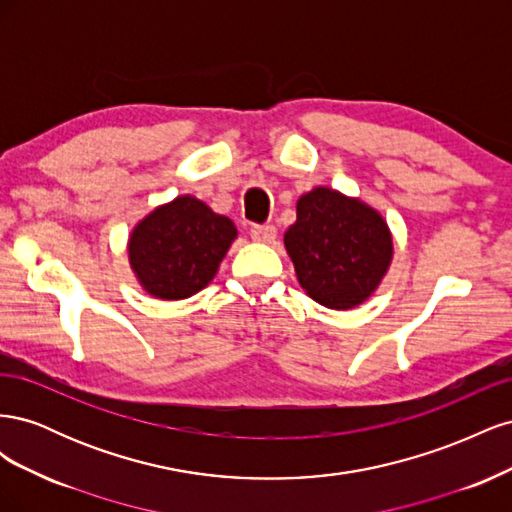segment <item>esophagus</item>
<instances>
[{
    "label": "esophagus",
    "mask_w": 512,
    "mask_h": 512,
    "mask_svg": "<svg viewBox=\"0 0 512 512\" xmlns=\"http://www.w3.org/2000/svg\"><path fill=\"white\" fill-rule=\"evenodd\" d=\"M250 235H252V239L258 241V243H273V241H275V235H277V230H275L273 224H258V226H252Z\"/></svg>",
    "instance_id": "obj_1"
}]
</instances>
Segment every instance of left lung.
<instances>
[{"label":"left lung","mask_w":512,"mask_h":512,"mask_svg":"<svg viewBox=\"0 0 512 512\" xmlns=\"http://www.w3.org/2000/svg\"><path fill=\"white\" fill-rule=\"evenodd\" d=\"M284 245L301 288L329 309L369 299L393 258V237L382 215L331 188L299 198L297 222L286 230Z\"/></svg>","instance_id":"obj_1"}]
</instances>
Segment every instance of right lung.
Here are the masks:
<instances>
[{"mask_svg": "<svg viewBox=\"0 0 512 512\" xmlns=\"http://www.w3.org/2000/svg\"><path fill=\"white\" fill-rule=\"evenodd\" d=\"M237 228L190 194L153 209L128 241L130 267L138 282L164 301L188 299L218 273Z\"/></svg>", "mask_w": 512, "mask_h": 512, "instance_id": "add662e5", "label": "right lung"}]
</instances>
